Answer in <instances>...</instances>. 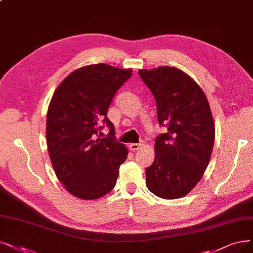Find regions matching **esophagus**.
<instances>
[{"label": "esophagus", "instance_id": "1", "mask_svg": "<svg viewBox=\"0 0 253 253\" xmlns=\"http://www.w3.org/2000/svg\"><path fill=\"white\" fill-rule=\"evenodd\" d=\"M143 146V144H129V149H130V150H131V151H137L138 150V149L139 148H141Z\"/></svg>", "mask_w": 253, "mask_h": 253}]
</instances>
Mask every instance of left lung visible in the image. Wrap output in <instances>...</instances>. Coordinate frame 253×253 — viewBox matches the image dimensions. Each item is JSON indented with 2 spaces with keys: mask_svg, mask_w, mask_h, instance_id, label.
<instances>
[{
  "mask_svg": "<svg viewBox=\"0 0 253 253\" xmlns=\"http://www.w3.org/2000/svg\"><path fill=\"white\" fill-rule=\"evenodd\" d=\"M138 75L156 100L158 123L168 129L155 139L146 185L157 197L181 198L199 182L211 155L214 125L208 98L176 68L141 70Z\"/></svg>",
  "mask_w": 253,
  "mask_h": 253,
  "instance_id": "1",
  "label": "left lung"
}]
</instances>
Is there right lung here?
Here are the masks:
<instances>
[{"label":"right lung","mask_w":253,"mask_h":253,"mask_svg":"<svg viewBox=\"0 0 253 253\" xmlns=\"http://www.w3.org/2000/svg\"><path fill=\"white\" fill-rule=\"evenodd\" d=\"M132 70L98 63L71 73L55 90L46 114V145L54 172L65 190L84 200L115 188L128 155L116 141L107 110ZM106 126L108 138L97 134Z\"/></svg>","instance_id":"add662e5"}]
</instances>
